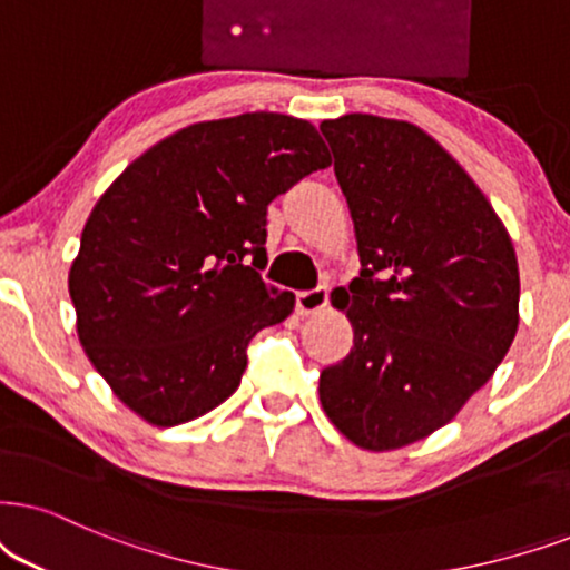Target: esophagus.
<instances>
[{"instance_id": "34e87169", "label": "esophagus", "mask_w": 570, "mask_h": 570, "mask_svg": "<svg viewBox=\"0 0 570 570\" xmlns=\"http://www.w3.org/2000/svg\"><path fill=\"white\" fill-rule=\"evenodd\" d=\"M328 305V289L326 286H315V289L297 294V313L299 315H315Z\"/></svg>"}]
</instances>
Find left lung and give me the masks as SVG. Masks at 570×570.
<instances>
[{
  "label": "left lung",
  "mask_w": 570,
  "mask_h": 570,
  "mask_svg": "<svg viewBox=\"0 0 570 570\" xmlns=\"http://www.w3.org/2000/svg\"><path fill=\"white\" fill-rule=\"evenodd\" d=\"M321 134L363 265L344 299L352 350L321 373V405L352 444L400 450L446 426L508 355L515 249L473 178L417 126L352 112Z\"/></svg>",
  "instance_id": "8db88e82"
}]
</instances>
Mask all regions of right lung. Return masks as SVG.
<instances>
[{"label": "right lung", "instance_id": "right-lung-1", "mask_svg": "<svg viewBox=\"0 0 570 570\" xmlns=\"http://www.w3.org/2000/svg\"><path fill=\"white\" fill-rule=\"evenodd\" d=\"M328 163L307 120L244 112L170 134L115 178L68 289L86 357L126 407L170 429L239 389L249 338L294 309L261 276L268 205Z\"/></svg>", "mask_w": 570, "mask_h": 570}]
</instances>
